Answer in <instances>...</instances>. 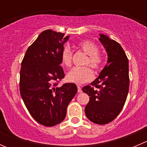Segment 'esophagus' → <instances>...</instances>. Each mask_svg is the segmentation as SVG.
Returning a JSON list of instances; mask_svg holds the SVG:
<instances>
[{"label":"esophagus","instance_id":"1","mask_svg":"<svg viewBox=\"0 0 147 147\" xmlns=\"http://www.w3.org/2000/svg\"><path fill=\"white\" fill-rule=\"evenodd\" d=\"M78 92L79 93H80V92H82V89H81V87H80L79 85L78 86Z\"/></svg>","mask_w":147,"mask_h":147}]
</instances>
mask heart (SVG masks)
Instances as JSON below:
<instances>
[{
	"instance_id": "heart-1",
	"label": "heart",
	"mask_w": 147,
	"mask_h": 147,
	"mask_svg": "<svg viewBox=\"0 0 147 147\" xmlns=\"http://www.w3.org/2000/svg\"><path fill=\"white\" fill-rule=\"evenodd\" d=\"M78 48L87 55L84 65H90L93 69H99L103 63V57L98 53V46L92 40H86L78 44ZM62 64L67 67L72 65V52L68 46L63 49L60 55ZM94 78V73L90 67H75L68 72L67 79L77 84H82L89 82Z\"/></svg>"
}]
</instances>
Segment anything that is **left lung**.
Listing matches in <instances>:
<instances>
[{
    "mask_svg": "<svg viewBox=\"0 0 147 147\" xmlns=\"http://www.w3.org/2000/svg\"><path fill=\"white\" fill-rule=\"evenodd\" d=\"M100 41L107 53V62L98 78L82 88L90 97L85 115L92 122L105 124L113 121L122 109L129 86V61L121 46L107 35Z\"/></svg>",
    "mask_w": 147,
    "mask_h": 147,
    "instance_id": "left-lung-1",
    "label": "left lung"
}]
</instances>
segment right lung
Wrapping results in <instances>:
<instances>
[{
	"mask_svg": "<svg viewBox=\"0 0 147 147\" xmlns=\"http://www.w3.org/2000/svg\"><path fill=\"white\" fill-rule=\"evenodd\" d=\"M68 40L64 33L46 30L28 47L21 63L20 95L31 116L46 127L65 119L67 107L78 91L74 83L61 87L57 83L65 77L60 55Z\"/></svg>",
	"mask_w": 147,
	"mask_h": 147,
	"instance_id": "right-lung-1",
	"label": "right lung"
}]
</instances>
